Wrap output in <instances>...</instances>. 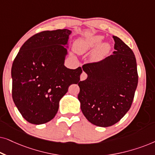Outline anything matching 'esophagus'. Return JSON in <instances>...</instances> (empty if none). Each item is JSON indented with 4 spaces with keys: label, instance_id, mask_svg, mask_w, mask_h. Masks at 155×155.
<instances>
[{
    "label": "esophagus",
    "instance_id": "1",
    "mask_svg": "<svg viewBox=\"0 0 155 155\" xmlns=\"http://www.w3.org/2000/svg\"><path fill=\"white\" fill-rule=\"evenodd\" d=\"M87 78V74L84 73V72H82L81 75H80V80L82 81V80H85Z\"/></svg>",
    "mask_w": 155,
    "mask_h": 155
}]
</instances>
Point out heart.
Segmentation results:
<instances>
[{
    "label": "heart",
    "instance_id": "heart-1",
    "mask_svg": "<svg viewBox=\"0 0 155 155\" xmlns=\"http://www.w3.org/2000/svg\"><path fill=\"white\" fill-rule=\"evenodd\" d=\"M103 39L104 37L101 35H94L92 36V37L80 38L75 41L74 48H75V51L78 54H84V53L94 49L95 48L99 46L101 44V42L103 41ZM109 44H103L99 47L96 54H94V57L97 58V57L101 56L107 54L109 51Z\"/></svg>",
    "mask_w": 155,
    "mask_h": 155
}]
</instances>
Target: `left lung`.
Instances as JSON below:
<instances>
[{
    "label": "left lung",
    "instance_id": "8db88e82",
    "mask_svg": "<svg viewBox=\"0 0 155 155\" xmlns=\"http://www.w3.org/2000/svg\"><path fill=\"white\" fill-rule=\"evenodd\" d=\"M113 38L114 54L84 64L82 69L87 78L78 83L82 114L99 127L111 126L124 117L132 104L138 82L133 51L118 37Z\"/></svg>",
    "mask_w": 155,
    "mask_h": 155
}]
</instances>
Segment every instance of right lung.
Returning a JSON list of instances; mask_svg holds the SVG:
<instances>
[{"label": "right lung", "mask_w": 155, "mask_h": 155, "mask_svg": "<svg viewBox=\"0 0 155 155\" xmlns=\"http://www.w3.org/2000/svg\"><path fill=\"white\" fill-rule=\"evenodd\" d=\"M71 33L63 29L36 34L25 42L15 58L12 99L30 124H43L53 119L69 86L80 81L82 68L69 69L64 65Z\"/></svg>", "instance_id": "1"}]
</instances>
